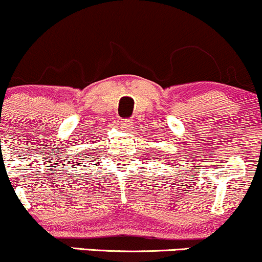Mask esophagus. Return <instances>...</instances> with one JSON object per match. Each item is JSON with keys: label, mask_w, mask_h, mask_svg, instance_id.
I'll list each match as a JSON object with an SVG mask.
<instances>
[{"label": "esophagus", "mask_w": 262, "mask_h": 262, "mask_svg": "<svg viewBox=\"0 0 262 262\" xmlns=\"http://www.w3.org/2000/svg\"><path fill=\"white\" fill-rule=\"evenodd\" d=\"M130 125H132V121H129V119H121V121H119V127L122 129H129Z\"/></svg>", "instance_id": "34e87169"}]
</instances>
